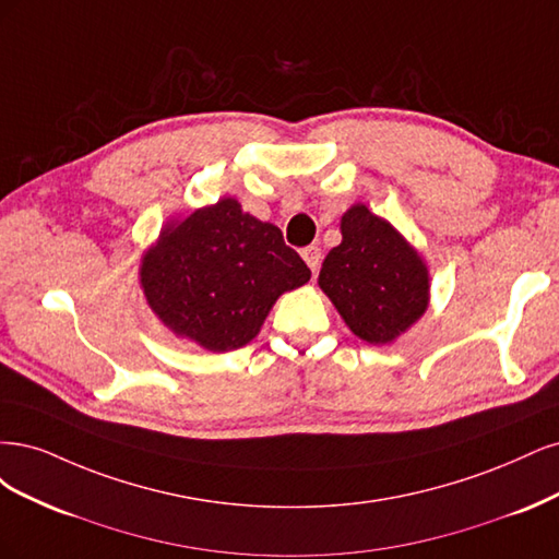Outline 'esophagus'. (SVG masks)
I'll return each instance as SVG.
<instances>
[{
    "mask_svg": "<svg viewBox=\"0 0 559 559\" xmlns=\"http://www.w3.org/2000/svg\"><path fill=\"white\" fill-rule=\"evenodd\" d=\"M301 258H304V262H306V264H309L311 272L316 274V272H318V266H320V262H322L320 248H318V246H306V248L301 250Z\"/></svg>",
    "mask_w": 559,
    "mask_h": 559,
    "instance_id": "esophagus-1",
    "label": "esophagus"
}]
</instances>
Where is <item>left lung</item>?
<instances>
[{"label": "left lung", "mask_w": 559, "mask_h": 559, "mask_svg": "<svg viewBox=\"0 0 559 559\" xmlns=\"http://www.w3.org/2000/svg\"><path fill=\"white\" fill-rule=\"evenodd\" d=\"M348 330L371 346L406 334L429 306V269L404 234L365 204L341 215V243L318 276Z\"/></svg>", "instance_id": "8db88e82"}]
</instances>
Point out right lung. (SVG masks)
I'll use <instances>...</instances> for the list:
<instances>
[{"label":"right lung","mask_w":559,"mask_h":559,"mask_svg":"<svg viewBox=\"0 0 559 559\" xmlns=\"http://www.w3.org/2000/svg\"><path fill=\"white\" fill-rule=\"evenodd\" d=\"M309 278L281 229L234 197L171 218L139 262V285L157 320L211 353L250 344L276 299Z\"/></svg>","instance_id":"add662e5"}]
</instances>
